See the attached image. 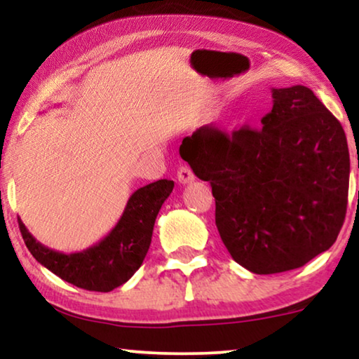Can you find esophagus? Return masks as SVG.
Listing matches in <instances>:
<instances>
[{
    "label": "esophagus",
    "instance_id": "esophagus-1",
    "mask_svg": "<svg viewBox=\"0 0 359 359\" xmlns=\"http://www.w3.org/2000/svg\"><path fill=\"white\" fill-rule=\"evenodd\" d=\"M176 178H178L181 184H188V183H191V181H194V175H193V171H191L189 166L183 165V166H180V168H178Z\"/></svg>",
    "mask_w": 359,
    "mask_h": 359
}]
</instances>
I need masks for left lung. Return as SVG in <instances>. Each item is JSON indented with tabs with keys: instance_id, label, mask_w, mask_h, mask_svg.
Masks as SVG:
<instances>
[{
	"instance_id": "obj_1",
	"label": "left lung",
	"mask_w": 359,
	"mask_h": 359,
	"mask_svg": "<svg viewBox=\"0 0 359 359\" xmlns=\"http://www.w3.org/2000/svg\"><path fill=\"white\" fill-rule=\"evenodd\" d=\"M262 129L204 126L184 160L215 198L229 253L257 274L301 268L335 243L345 220L350 154L345 130L307 86L273 88ZM180 147V154H181Z\"/></svg>"
}]
</instances>
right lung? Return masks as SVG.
I'll list each match as a JSON object with an SVG mask.
<instances>
[{"label": "right lung", "instance_id": "add662e5", "mask_svg": "<svg viewBox=\"0 0 359 359\" xmlns=\"http://www.w3.org/2000/svg\"><path fill=\"white\" fill-rule=\"evenodd\" d=\"M171 180L137 189L127 201L116 227L101 242L78 253H60L32 237L19 219L24 243L42 266L86 291L109 292L134 276L149 252L155 219L173 191Z\"/></svg>", "mask_w": 359, "mask_h": 359}]
</instances>
